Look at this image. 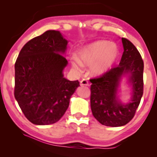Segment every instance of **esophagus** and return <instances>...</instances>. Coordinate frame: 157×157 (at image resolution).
<instances>
[{"label":"esophagus","mask_w":157,"mask_h":157,"mask_svg":"<svg viewBox=\"0 0 157 157\" xmlns=\"http://www.w3.org/2000/svg\"><path fill=\"white\" fill-rule=\"evenodd\" d=\"M80 85L81 86H89V82H88L87 80H86V79H82V80L80 81Z\"/></svg>","instance_id":"esophagus-1"}]
</instances>
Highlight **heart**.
<instances>
[{"mask_svg":"<svg viewBox=\"0 0 157 157\" xmlns=\"http://www.w3.org/2000/svg\"><path fill=\"white\" fill-rule=\"evenodd\" d=\"M118 49L114 44L107 40H98L82 46L76 52V57L70 58L72 67L81 71L83 66H90L95 75L104 74L114 63Z\"/></svg>","mask_w":157,"mask_h":157,"instance_id":"1","label":"heart"}]
</instances>
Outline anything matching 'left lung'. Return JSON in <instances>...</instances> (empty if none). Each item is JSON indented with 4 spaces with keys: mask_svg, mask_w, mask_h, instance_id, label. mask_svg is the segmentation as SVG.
I'll return each instance as SVG.
<instances>
[{
    "mask_svg": "<svg viewBox=\"0 0 157 157\" xmlns=\"http://www.w3.org/2000/svg\"><path fill=\"white\" fill-rule=\"evenodd\" d=\"M123 54L117 67L99 78L91 80V109L93 116L102 125L120 127L134 117L143 94L144 63L134 45L122 38ZM126 79L130 88L127 102L121 100V82Z\"/></svg>",
    "mask_w": 157,
    "mask_h": 157,
    "instance_id": "8db88e82",
    "label": "left lung"
}]
</instances>
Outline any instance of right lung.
<instances>
[{"instance_id": "right-lung-1", "label": "right lung", "mask_w": 157, "mask_h": 157, "mask_svg": "<svg viewBox=\"0 0 157 157\" xmlns=\"http://www.w3.org/2000/svg\"><path fill=\"white\" fill-rule=\"evenodd\" d=\"M68 43L60 32L48 30L26 43L16 60L15 100L25 117L35 125H50L60 120L80 86L78 80L64 77Z\"/></svg>"}]
</instances>
